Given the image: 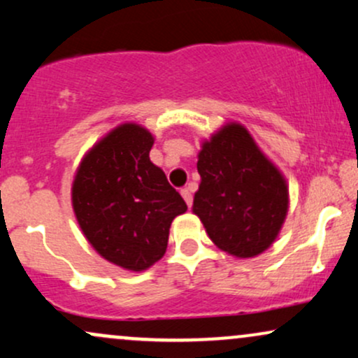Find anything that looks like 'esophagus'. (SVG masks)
Wrapping results in <instances>:
<instances>
[{"mask_svg":"<svg viewBox=\"0 0 358 358\" xmlns=\"http://www.w3.org/2000/svg\"><path fill=\"white\" fill-rule=\"evenodd\" d=\"M180 193H182L183 200H185V202H187L188 207H192V203H193V195H192V192L188 190V188H183V190L180 192Z\"/></svg>","mask_w":358,"mask_h":358,"instance_id":"obj_1","label":"esophagus"}]
</instances>
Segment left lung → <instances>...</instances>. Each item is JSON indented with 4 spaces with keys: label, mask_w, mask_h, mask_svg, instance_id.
Returning <instances> with one entry per match:
<instances>
[{
    "label": "left lung",
    "mask_w": 358,
    "mask_h": 358,
    "mask_svg": "<svg viewBox=\"0 0 358 358\" xmlns=\"http://www.w3.org/2000/svg\"><path fill=\"white\" fill-rule=\"evenodd\" d=\"M193 212L217 248L254 257L273 244L287 212V187L244 126H224L199 153Z\"/></svg>",
    "instance_id": "8db88e82"
}]
</instances>
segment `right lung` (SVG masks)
<instances>
[{
	"label": "right lung",
	"instance_id": "1",
	"mask_svg": "<svg viewBox=\"0 0 358 358\" xmlns=\"http://www.w3.org/2000/svg\"><path fill=\"white\" fill-rule=\"evenodd\" d=\"M153 136L122 124L82 159L72 205L92 248L113 264L143 271L163 257L170 225L187 203L150 162Z\"/></svg>",
	"mask_w": 358,
	"mask_h": 358
}]
</instances>
